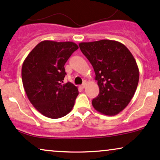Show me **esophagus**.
<instances>
[{"label":"esophagus","instance_id":"obj_1","mask_svg":"<svg viewBox=\"0 0 160 160\" xmlns=\"http://www.w3.org/2000/svg\"><path fill=\"white\" fill-rule=\"evenodd\" d=\"M86 82H83V83H82V85L80 86V88H81V89H84V88L86 87Z\"/></svg>","mask_w":160,"mask_h":160}]
</instances>
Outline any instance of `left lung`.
<instances>
[{"label": "left lung", "instance_id": "1", "mask_svg": "<svg viewBox=\"0 0 160 160\" xmlns=\"http://www.w3.org/2000/svg\"><path fill=\"white\" fill-rule=\"evenodd\" d=\"M82 54L92 65L99 94L93 108L107 116L118 114L128 105L136 91L139 70L132 54L116 40L79 43Z\"/></svg>", "mask_w": 160, "mask_h": 160}]
</instances>
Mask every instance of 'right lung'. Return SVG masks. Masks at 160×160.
I'll return each instance as SVG.
<instances>
[{"label": "right lung", "mask_w": 160, "mask_h": 160, "mask_svg": "<svg viewBox=\"0 0 160 160\" xmlns=\"http://www.w3.org/2000/svg\"><path fill=\"white\" fill-rule=\"evenodd\" d=\"M78 49L74 42L43 40L28 55L22 68L24 89L32 105L45 117L57 119L72 110L78 89L64 83L65 64Z\"/></svg>", "instance_id": "add662e5"}]
</instances>
